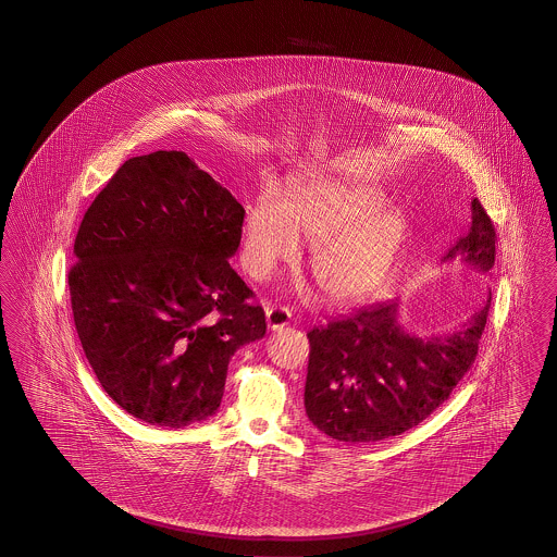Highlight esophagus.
I'll return each instance as SVG.
<instances>
[{"instance_id": "34e87169", "label": "esophagus", "mask_w": 557, "mask_h": 557, "mask_svg": "<svg viewBox=\"0 0 557 557\" xmlns=\"http://www.w3.org/2000/svg\"><path fill=\"white\" fill-rule=\"evenodd\" d=\"M265 319H268V326L271 331H277V329H284L289 324L292 319V312L286 306H268L265 310Z\"/></svg>"}]
</instances>
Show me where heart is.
Wrapping results in <instances>:
<instances>
[{
    "label": "heart",
    "mask_w": 557,
    "mask_h": 557,
    "mask_svg": "<svg viewBox=\"0 0 557 557\" xmlns=\"http://www.w3.org/2000/svg\"><path fill=\"white\" fill-rule=\"evenodd\" d=\"M384 206L377 187L343 180L294 184L280 202L261 196L245 214L243 268L268 282L296 261L302 238L312 245L308 270L322 296L337 306L363 302L386 284L408 231L405 214Z\"/></svg>",
    "instance_id": "1"
}]
</instances>
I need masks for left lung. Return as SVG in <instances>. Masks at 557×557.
<instances>
[{
	"label": "left lung",
	"instance_id": "left-lung-1",
	"mask_svg": "<svg viewBox=\"0 0 557 557\" xmlns=\"http://www.w3.org/2000/svg\"><path fill=\"white\" fill-rule=\"evenodd\" d=\"M496 233L482 203L472 222L441 259L492 270ZM490 298L466 326L421 335L400 322V304L368 306L308 333L310 359L304 406L310 422L345 443H375L400 435L433 414L472 368L486 326Z\"/></svg>",
	"mask_w": 557,
	"mask_h": 557
}]
</instances>
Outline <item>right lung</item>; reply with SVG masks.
Returning <instances> with one entry per match:
<instances>
[{"label": "right lung", "mask_w": 557, "mask_h": 557, "mask_svg": "<svg viewBox=\"0 0 557 557\" xmlns=\"http://www.w3.org/2000/svg\"><path fill=\"white\" fill-rule=\"evenodd\" d=\"M245 208L184 151L128 159L87 208L71 308L101 388L128 414L182 429L219 410L228 361L265 312L228 259Z\"/></svg>", "instance_id": "add662e5"}]
</instances>
